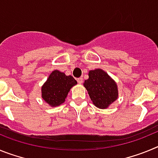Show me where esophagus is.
<instances>
[{"label": "esophagus", "instance_id": "34e87169", "mask_svg": "<svg viewBox=\"0 0 158 158\" xmlns=\"http://www.w3.org/2000/svg\"><path fill=\"white\" fill-rule=\"evenodd\" d=\"M77 82L79 84H82V83H83V78H82V77L77 78Z\"/></svg>", "mask_w": 158, "mask_h": 158}]
</instances>
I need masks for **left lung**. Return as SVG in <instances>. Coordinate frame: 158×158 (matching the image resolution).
Here are the masks:
<instances>
[{
  "mask_svg": "<svg viewBox=\"0 0 158 158\" xmlns=\"http://www.w3.org/2000/svg\"><path fill=\"white\" fill-rule=\"evenodd\" d=\"M84 86L87 89L93 104L100 109H105L118 98V88L112 78L101 69L89 72V79Z\"/></svg>",
  "mask_w": 158,
  "mask_h": 158,
  "instance_id": "1",
  "label": "left lung"
}]
</instances>
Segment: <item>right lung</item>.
<instances>
[{"instance_id":"add662e5","label":"right lung","mask_w":158,"mask_h":158,"mask_svg":"<svg viewBox=\"0 0 158 158\" xmlns=\"http://www.w3.org/2000/svg\"><path fill=\"white\" fill-rule=\"evenodd\" d=\"M77 82L72 76L54 70L42 86V98L51 107H57L64 103L71 88Z\"/></svg>"}]
</instances>
